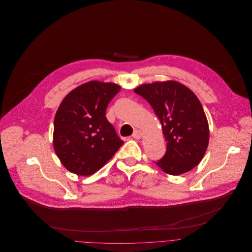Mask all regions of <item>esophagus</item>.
<instances>
[{"label": "esophagus", "instance_id": "obj_1", "mask_svg": "<svg viewBox=\"0 0 252 252\" xmlns=\"http://www.w3.org/2000/svg\"><path fill=\"white\" fill-rule=\"evenodd\" d=\"M143 136V133L141 130H135L133 133V138L135 139H141Z\"/></svg>", "mask_w": 252, "mask_h": 252}]
</instances>
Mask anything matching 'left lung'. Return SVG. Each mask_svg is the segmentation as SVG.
Listing matches in <instances>:
<instances>
[{
    "label": "left lung",
    "mask_w": 252,
    "mask_h": 252,
    "mask_svg": "<svg viewBox=\"0 0 252 252\" xmlns=\"http://www.w3.org/2000/svg\"><path fill=\"white\" fill-rule=\"evenodd\" d=\"M134 91L154 109L167 141L166 154L156 165L173 176L198 165L209 146L210 128L195 94L175 80L142 84Z\"/></svg>",
    "instance_id": "8db88e82"
}]
</instances>
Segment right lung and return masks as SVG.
Wrapping results in <instances>:
<instances>
[{
    "label": "right lung",
    "instance_id": "1",
    "mask_svg": "<svg viewBox=\"0 0 252 252\" xmlns=\"http://www.w3.org/2000/svg\"><path fill=\"white\" fill-rule=\"evenodd\" d=\"M120 89L116 83L92 80L63 98L55 117L54 148L69 172L78 176L96 173L123 145L105 116Z\"/></svg>",
    "mask_w": 252,
    "mask_h": 252
}]
</instances>
